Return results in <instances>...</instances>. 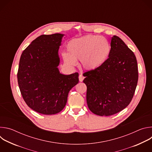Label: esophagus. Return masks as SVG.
Masks as SVG:
<instances>
[{"label": "esophagus", "instance_id": "1", "mask_svg": "<svg viewBox=\"0 0 152 152\" xmlns=\"http://www.w3.org/2000/svg\"><path fill=\"white\" fill-rule=\"evenodd\" d=\"M84 79V76L82 75H79V81L80 82H82L83 80Z\"/></svg>", "mask_w": 152, "mask_h": 152}]
</instances>
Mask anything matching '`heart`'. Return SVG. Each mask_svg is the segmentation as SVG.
I'll return each instance as SVG.
<instances>
[{
	"label": "heart",
	"instance_id": "1",
	"mask_svg": "<svg viewBox=\"0 0 152 152\" xmlns=\"http://www.w3.org/2000/svg\"><path fill=\"white\" fill-rule=\"evenodd\" d=\"M67 52L62 53L65 62L75 66L80 60L86 70H94L105 62L111 52L109 41L99 35H87L70 41L67 46Z\"/></svg>",
	"mask_w": 152,
	"mask_h": 152
}]
</instances>
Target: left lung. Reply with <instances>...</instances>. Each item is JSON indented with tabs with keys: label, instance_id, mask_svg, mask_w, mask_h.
<instances>
[{
	"label": "left lung",
	"instance_id": "1",
	"mask_svg": "<svg viewBox=\"0 0 152 152\" xmlns=\"http://www.w3.org/2000/svg\"><path fill=\"white\" fill-rule=\"evenodd\" d=\"M83 75L90 110L100 116L114 115L129 104L135 93L138 79L135 55L121 38L114 35L109 58Z\"/></svg>",
	"mask_w": 152,
	"mask_h": 152
}]
</instances>
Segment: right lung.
I'll use <instances>...</instances> for the list:
<instances>
[{
  "mask_svg": "<svg viewBox=\"0 0 152 152\" xmlns=\"http://www.w3.org/2000/svg\"><path fill=\"white\" fill-rule=\"evenodd\" d=\"M64 35H41L21 55L17 73L22 97L34 111L45 115L61 112L70 90L79 82V74L59 73L58 50Z\"/></svg>",
  "mask_w": 152,
  "mask_h": 152,
  "instance_id": "right-lung-1",
  "label": "right lung"
}]
</instances>
